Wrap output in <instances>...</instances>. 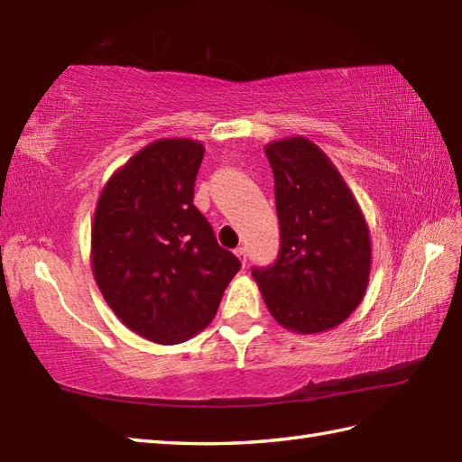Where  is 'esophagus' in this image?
Segmentation results:
<instances>
[{
    "label": "esophagus",
    "mask_w": 462,
    "mask_h": 462,
    "mask_svg": "<svg viewBox=\"0 0 462 462\" xmlns=\"http://www.w3.org/2000/svg\"><path fill=\"white\" fill-rule=\"evenodd\" d=\"M234 254H236V256H238V260H240L242 263H246V248H242V246H238L236 250H234Z\"/></svg>",
    "instance_id": "1"
}]
</instances>
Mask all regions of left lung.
Returning a JSON list of instances; mask_svg holds the SVG:
<instances>
[{
    "instance_id": "left-lung-1",
    "label": "left lung",
    "mask_w": 462,
    "mask_h": 462,
    "mask_svg": "<svg viewBox=\"0 0 462 462\" xmlns=\"http://www.w3.org/2000/svg\"><path fill=\"white\" fill-rule=\"evenodd\" d=\"M276 182L282 248L270 268H254L266 308L301 336L337 328L365 296L371 234L347 182L316 143L288 136L266 146Z\"/></svg>"
}]
</instances>
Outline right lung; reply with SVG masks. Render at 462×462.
Masks as SVG:
<instances>
[{
  "mask_svg": "<svg viewBox=\"0 0 462 462\" xmlns=\"http://www.w3.org/2000/svg\"><path fill=\"white\" fill-rule=\"evenodd\" d=\"M202 159L200 141H154L111 174L95 206L97 286L126 328L161 346L208 326L240 270L192 204Z\"/></svg>",
  "mask_w": 462,
  "mask_h": 462,
  "instance_id": "1",
  "label": "right lung"
}]
</instances>
